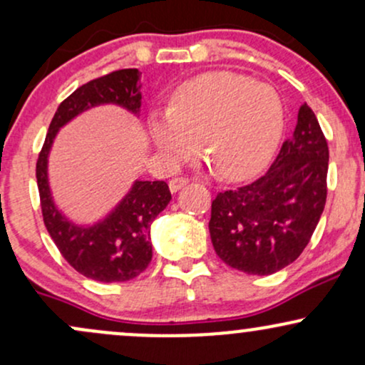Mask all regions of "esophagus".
I'll list each match as a JSON object with an SVG mask.
<instances>
[{"instance_id":"34e87169","label":"esophagus","mask_w":365,"mask_h":365,"mask_svg":"<svg viewBox=\"0 0 365 365\" xmlns=\"http://www.w3.org/2000/svg\"><path fill=\"white\" fill-rule=\"evenodd\" d=\"M187 183H188V178H185V177H175V178L170 180L168 185H170V190L171 192H178L180 188L185 187Z\"/></svg>"}]
</instances>
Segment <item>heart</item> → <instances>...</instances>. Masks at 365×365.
<instances>
[{
  "instance_id": "b5f03b06",
  "label": "heart",
  "mask_w": 365,
  "mask_h": 365,
  "mask_svg": "<svg viewBox=\"0 0 365 365\" xmlns=\"http://www.w3.org/2000/svg\"><path fill=\"white\" fill-rule=\"evenodd\" d=\"M149 127L170 165L190 159L202 144L221 178L244 180L273 156L283 130V104L266 83L215 72L187 82L170 110L154 113Z\"/></svg>"
}]
</instances>
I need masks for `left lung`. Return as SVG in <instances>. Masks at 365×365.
Returning a JSON list of instances; mask_svg holds the SVG:
<instances>
[{
  "instance_id": "8db88e82",
  "label": "left lung",
  "mask_w": 365,
  "mask_h": 365,
  "mask_svg": "<svg viewBox=\"0 0 365 365\" xmlns=\"http://www.w3.org/2000/svg\"><path fill=\"white\" fill-rule=\"evenodd\" d=\"M329 150L316 115L299 110L295 132L269 170L252 183L220 192L211 204L217 257L247 274H273L302 254L328 195Z\"/></svg>"
}]
</instances>
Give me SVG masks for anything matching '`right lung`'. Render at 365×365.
Segmentation results:
<instances>
[{
  "instance_id": "obj_1",
  "label": "right lung",
  "mask_w": 365,
  "mask_h": 365,
  "mask_svg": "<svg viewBox=\"0 0 365 365\" xmlns=\"http://www.w3.org/2000/svg\"><path fill=\"white\" fill-rule=\"evenodd\" d=\"M140 72L116 70L83 83L58 106L36 165L37 188L46 230L75 271L103 283L128 282L153 259L150 223L168 206L166 182L137 180L110 216L94 226H77L58 211L48 182V154L63 125L99 104H118L133 115L140 110Z\"/></svg>"
}]
</instances>
